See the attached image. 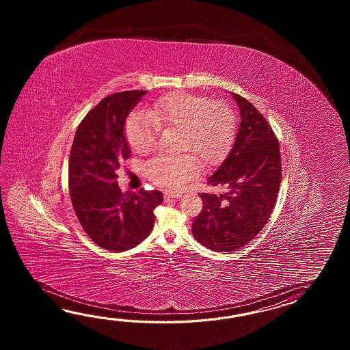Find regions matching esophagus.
Segmentation results:
<instances>
[{"instance_id": "esophagus-1", "label": "esophagus", "mask_w": 350, "mask_h": 350, "mask_svg": "<svg viewBox=\"0 0 350 350\" xmlns=\"http://www.w3.org/2000/svg\"><path fill=\"white\" fill-rule=\"evenodd\" d=\"M164 198L165 199H178V198H181V193L166 191V193H164Z\"/></svg>"}]
</instances>
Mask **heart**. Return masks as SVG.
I'll return each instance as SVG.
<instances>
[{
  "mask_svg": "<svg viewBox=\"0 0 350 350\" xmlns=\"http://www.w3.org/2000/svg\"><path fill=\"white\" fill-rule=\"evenodd\" d=\"M160 127L180 129V150L193 153L204 164L213 166L230 150L237 133V116L229 105L175 91L157 98L149 113L136 111L129 116L125 124L129 145L137 154L149 152ZM193 156L159 155L148 163L146 174L157 186L178 191L200 174V161Z\"/></svg>",
  "mask_w": 350,
  "mask_h": 350,
  "instance_id": "heart-1",
  "label": "heart"
}]
</instances>
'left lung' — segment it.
<instances>
[{
    "label": "left lung",
    "instance_id": "8db88e82",
    "mask_svg": "<svg viewBox=\"0 0 350 350\" xmlns=\"http://www.w3.org/2000/svg\"><path fill=\"white\" fill-rule=\"evenodd\" d=\"M241 121L229 155L208 184L228 191L201 193L202 210L193 235L214 252H232L252 241L275 206L282 183V157L274 131L253 104L232 94Z\"/></svg>",
    "mask_w": 350,
    "mask_h": 350
}]
</instances>
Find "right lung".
Here are the masks:
<instances>
[{"instance_id": "right-lung-1", "label": "right lung", "mask_w": 350, "mask_h": 350, "mask_svg": "<svg viewBox=\"0 0 350 350\" xmlns=\"http://www.w3.org/2000/svg\"><path fill=\"white\" fill-rule=\"evenodd\" d=\"M144 90L105 97L83 118L68 160V187L75 213L90 239L111 252L139 245L154 228V208L163 202L157 190L122 193L116 170L130 157L124 127Z\"/></svg>"}]
</instances>
